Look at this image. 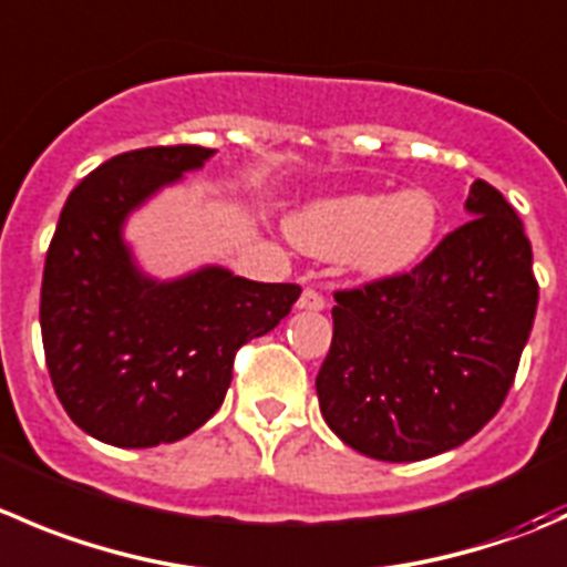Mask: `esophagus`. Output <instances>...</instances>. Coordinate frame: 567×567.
Returning <instances> with one entry per match:
<instances>
[{
  "label": "esophagus",
  "instance_id": "34e87169",
  "mask_svg": "<svg viewBox=\"0 0 567 567\" xmlns=\"http://www.w3.org/2000/svg\"><path fill=\"white\" fill-rule=\"evenodd\" d=\"M323 307H327V299H323V296L318 293V290L307 288L305 293L299 296V310H310V312H318V310H323Z\"/></svg>",
  "mask_w": 567,
  "mask_h": 567
}]
</instances>
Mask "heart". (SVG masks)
Wrapping results in <instances>:
<instances>
[{
  "label": "heart",
  "instance_id": "heart-1",
  "mask_svg": "<svg viewBox=\"0 0 567 567\" xmlns=\"http://www.w3.org/2000/svg\"><path fill=\"white\" fill-rule=\"evenodd\" d=\"M441 229V202L423 188L393 196L343 194L312 202L290 221V235L316 257H343L362 277H390L426 257Z\"/></svg>",
  "mask_w": 567,
  "mask_h": 567
}]
</instances>
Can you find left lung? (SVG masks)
Instances as JSON below:
<instances>
[{
	"instance_id": "1",
	"label": "left lung",
	"mask_w": 567,
	"mask_h": 567,
	"mask_svg": "<svg viewBox=\"0 0 567 567\" xmlns=\"http://www.w3.org/2000/svg\"><path fill=\"white\" fill-rule=\"evenodd\" d=\"M471 221L412 271L338 290L316 377L329 430L365 457L417 463L463 446L513 388L537 310L513 205L471 185Z\"/></svg>"
}]
</instances>
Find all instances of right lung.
<instances>
[{"label": "right lung", "instance_id": "obj_1", "mask_svg": "<svg viewBox=\"0 0 567 567\" xmlns=\"http://www.w3.org/2000/svg\"><path fill=\"white\" fill-rule=\"evenodd\" d=\"M216 150L150 146L87 174L60 213L41 285L49 377L71 421L118 449L183 441L221 406L235 351L271 332L299 285L251 282L221 266L152 279L124 221Z\"/></svg>", "mask_w": 567, "mask_h": 567}]
</instances>
